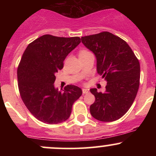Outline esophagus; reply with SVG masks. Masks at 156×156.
Returning <instances> with one entry per match:
<instances>
[{
    "mask_svg": "<svg viewBox=\"0 0 156 156\" xmlns=\"http://www.w3.org/2000/svg\"><path fill=\"white\" fill-rule=\"evenodd\" d=\"M82 91H83V94H88V93L89 92V90L88 89H82Z\"/></svg>",
    "mask_w": 156,
    "mask_h": 156,
    "instance_id": "1",
    "label": "esophagus"
}]
</instances>
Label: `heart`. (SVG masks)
<instances>
[{
    "label": "heart",
    "mask_w": 156,
    "mask_h": 156,
    "mask_svg": "<svg viewBox=\"0 0 156 156\" xmlns=\"http://www.w3.org/2000/svg\"><path fill=\"white\" fill-rule=\"evenodd\" d=\"M87 52H89V51H86V50H82V51H80V53H79V55H80V54H82V53H87Z\"/></svg>",
    "instance_id": "b5f03b06"
}]
</instances>
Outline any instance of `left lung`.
<instances>
[{
  "label": "left lung",
  "instance_id": "obj_1",
  "mask_svg": "<svg viewBox=\"0 0 156 156\" xmlns=\"http://www.w3.org/2000/svg\"><path fill=\"white\" fill-rule=\"evenodd\" d=\"M82 43L97 58V71L107 81L104 93L90 92L95 101L90 105L94 118L113 122L129 110L138 92L140 64L128 43L108 31L81 37Z\"/></svg>",
  "mask_w": 156,
  "mask_h": 156
}]
</instances>
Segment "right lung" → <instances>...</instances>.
Returning a JSON list of instances; mask_svg holds the SVG:
<instances>
[{
	"label": "right lung",
	"mask_w": 156,
	"mask_h": 156,
	"mask_svg": "<svg viewBox=\"0 0 156 156\" xmlns=\"http://www.w3.org/2000/svg\"><path fill=\"white\" fill-rule=\"evenodd\" d=\"M80 42L78 37L45 34L31 42L17 68L20 94L34 117L47 124H58L70 116L74 102L82 90L67 85L63 91L54 87L55 74L64 67L67 55Z\"/></svg>",
	"instance_id": "1"
}]
</instances>
